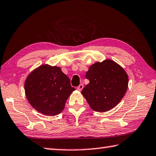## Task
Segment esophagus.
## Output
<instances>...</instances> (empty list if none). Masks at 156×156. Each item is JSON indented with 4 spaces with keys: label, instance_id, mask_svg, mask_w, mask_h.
<instances>
[{
    "label": "esophagus",
    "instance_id": "34e87169",
    "mask_svg": "<svg viewBox=\"0 0 156 156\" xmlns=\"http://www.w3.org/2000/svg\"><path fill=\"white\" fill-rule=\"evenodd\" d=\"M83 84H80V86H79L77 88H76V89H77V90H80V91H81V90H82V89H83Z\"/></svg>",
    "mask_w": 156,
    "mask_h": 156
}]
</instances>
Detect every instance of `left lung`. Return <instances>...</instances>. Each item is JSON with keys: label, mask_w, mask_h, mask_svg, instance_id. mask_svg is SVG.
<instances>
[{"label": "left lung", "mask_w": 156, "mask_h": 156, "mask_svg": "<svg viewBox=\"0 0 156 156\" xmlns=\"http://www.w3.org/2000/svg\"><path fill=\"white\" fill-rule=\"evenodd\" d=\"M86 78L90 82L83 88L81 94L92 109L101 113L117 105L128 88L126 73L111 59L91 65Z\"/></svg>", "instance_id": "8db88e82"}]
</instances>
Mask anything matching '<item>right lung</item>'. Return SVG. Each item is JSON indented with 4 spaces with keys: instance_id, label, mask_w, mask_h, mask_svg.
<instances>
[{
    "instance_id": "right-lung-1",
    "label": "right lung",
    "mask_w": 156,
    "mask_h": 156,
    "mask_svg": "<svg viewBox=\"0 0 156 156\" xmlns=\"http://www.w3.org/2000/svg\"><path fill=\"white\" fill-rule=\"evenodd\" d=\"M75 90L70 85V79L59 67L48 64L36 68L25 81L28 101L35 110L45 115L59 114Z\"/></svg>"
}]
</instances>
